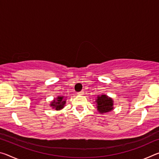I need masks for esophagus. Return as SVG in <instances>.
<instances>
[{"mask_svg":"<svg viewBox=\"0 0 159 159\" xmlns=\"http://www.w3.org/2000/svg\"><path fill=\"white\" fill-rule=\"evenodd\" d=\"M77 94H78V95H83V94H84V92H83V91H80V92L78 93Z\"/></svg>","mask_w":159,"mask_h":159,"instance_id":"obj_1","label":"esophagus"}]
</instances>
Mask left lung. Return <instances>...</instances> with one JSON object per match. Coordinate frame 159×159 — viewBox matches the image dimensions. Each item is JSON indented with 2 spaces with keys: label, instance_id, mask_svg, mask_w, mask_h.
<instances>
[{
  "label": "left lung",
  "instance_id": "8db88e82",
  "mask_svg": "<svg viewBox=\"0 0 159 159\" xmlns=\"http://www.w3.org/2000/svg\"><path fill=\"white\" fill-rule=\"evenodd\" d=\"M95 102L97 110L102 114L111 111L114 108L113 99L109 96L104 95V94L97 97Z\"/></svg>",
  "mask_w": 159,
  "mask_h": 159
}]
</instances>
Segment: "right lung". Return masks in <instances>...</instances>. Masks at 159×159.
Returning <instances> with one entry per match:
<instances>
[{"instance_id":"add662e5","label":"right lung","mask_w":159,"mask_h":159,"mask_svg":"<svg viewBox=\"0 0 159 159\" xmlns=\"http://www.w3.org/2000/svg\"><path fill=\"white\" fill-rule=\"evenodd\" d=\"M66 97L64 96H58L57 98L54 99L53 100L50 102V106L52 109H55L57 111L62 109L66 104Z\"/></svg>"}]
</instances>
